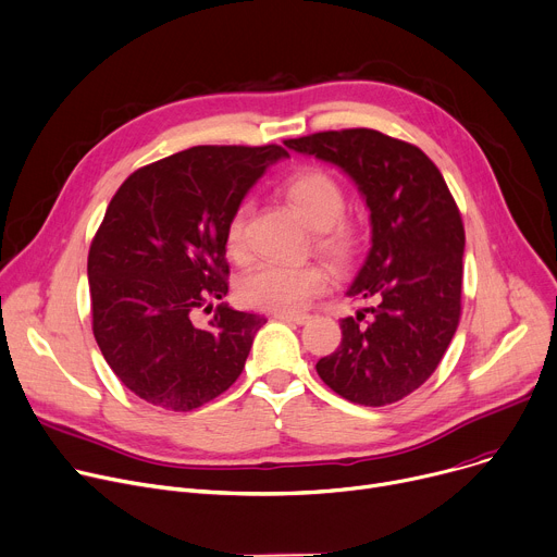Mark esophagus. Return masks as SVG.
I'll return each mask as SVG.
<instances>
[{
    "label": "esophagus",
    "instance_id": "esophagus-1",
    "mask_svg": "<svg viewBox=\"0 0 557 557\" xmlns=\"http://www.w3.org/2000/svg\"><path fill=\"white\" fill-rule=\"evenodd\" d=\"M275 320L290 322V324H305V322H309V315L307 313H275Z\"/></svg>",
    "mask_w": 557,
    "mask_h": 557
}]
</instances>
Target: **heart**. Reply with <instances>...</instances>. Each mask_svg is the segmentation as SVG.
<instances>
[{"label": "heart", "instance_id": "b5f03b06", "mask_svg": "<svg viewBox=\"0 0 557 557\" xmlns=\"http://www.w3.org/2000/svg\"><path fill=\"white\" fill-rule=\"evenodd\" d=\"M282 195L315 231V246L329 262L336 269H349L362 252L367 233L360 221L343 214L347 197L338 178L324 170L309 168L288 176L282 185ZM248 210V201L239 203L226 226V250L237 262L246 255ZM326 284L329 273L320 264H264L242 280L239 295L244 305L259 311L298 313Z\"/></svg>", "mask_w": 557, "mask_h": 557}]
</instances>
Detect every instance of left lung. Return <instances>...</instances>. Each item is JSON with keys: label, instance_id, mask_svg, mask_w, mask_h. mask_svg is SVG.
I'll return each instance as SVG.
<instances>
[{"label": "left lung", "instance_id": "1", "mask_svg": "<svg viewBox=\"0 0 557 557\" xmlns=\"http://www.w3.org/2000/svg\"><path fill=\"white\" fill-rule=\"evenodd\" d=\"M284 145L338 165L358 185L372 224V248L347 288L372 307L341 320L343 343L318 360V376L351 403H396L434 374L459 324V208L417 145L376 129L318 132Z\"/></svg>", "mask_w": 557, "mask_h": 557}]
</instances>
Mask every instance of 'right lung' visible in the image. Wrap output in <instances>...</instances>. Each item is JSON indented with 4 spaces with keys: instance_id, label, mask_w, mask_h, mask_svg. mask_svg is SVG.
<instances>
[{
    "instance_id": "obj_1",
    "label": "right lung",
    "mask_w": 557,
    "mask_h": 557,
    "mask_svg": "<svg viewBox=\"0 0 557 557\" xmlns=\"http://www.w3.org/2000/svg\"><path fill=\"white\" fill-rule=\"evenodd\" d=\"M280 145H199L129 174L89 248L94 336L138 398L190 412L242 374L257 313L216 305L228 293L226 226Z\"/></svg>"
}]
</instances>
